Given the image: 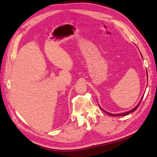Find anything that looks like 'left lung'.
Returning a JSON list of instances; mask_svg holds the SVG:
<instances>
[{"label":"left lung","mask_w":157,"mask_h":157,"mask_svg":"<svg viewBox=\"0 0 157 157\" xmlns=\"http://www.w3.org/2000/svg\"><path fill=\"white\" fill-rule=\"evenodd\" d=\"M142 98H143V96H142V98H141V100H140V102H139V104L136 106L135 108H134L132 110H131V111H128V112H126V113H121V114H111V113H107V112H106V111H105L106 114H108V115H111V116H124V115H128V114H129V113H131L132 112H134V111H135L136 109H138V107L139 106V105H140V102H141V101H142ZM102 110H103L102 109H101Z\"/></svg>","instance_id":"8db88e82"}]
</instances>
